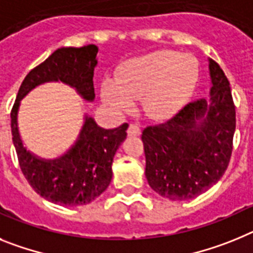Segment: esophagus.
<instances>
[{
  "label": "esophagus",
  "instance_id": "esophagus-1",
  "mask_svg": "<svg viewBox=\"0 0 253 253\" xmlns=\"http://www.w3.org/2000/svg\"><path fill=\"white\" fill-rule=\"evenodd\" d=\"M127 133H128V136H139L141 133V128H140L139 125L131 124L127 128Z\"/></svg>",
  "mask_w": 253,
  "mask_h": 253
}]
</instances>
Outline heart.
<instances>
[{"label": "heart", "mask_w": 253, "mask_h": 253, "mask_svg": "<svg viewBox=\"0 0 253 253\" xmlns=\"http://www.w3.org/2000/svg\"><path fill=\"white\" fill-rule=\"evenodd\" d=\"M199 80V62L191 54L159 50L125 61L116 79L102 83L100 95L117 113H126L142 98L149 118L168 120L187 102Z\"/></svg>", "instance_id": "heart-1"}]
</instances>
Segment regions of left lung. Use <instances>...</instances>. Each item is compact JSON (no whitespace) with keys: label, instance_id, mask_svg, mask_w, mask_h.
<instances>
[{"label":"left lung","instance_id":"1","mask_svg":"<svg viewBox=\"0 0 253 253\" xmlns=\"http://www.w3.org/2000/svg\"><path fill=\"white\" fill-rule=\"evenodd\" d=\"M210 98L188 103L163 124L142 131L149 186L160 196L184 201L199 196L223 177L236 131L229 81L209 58Z\"/></svg>","mask_w":253,"mask_h":253}]
</instances>
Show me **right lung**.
Returning a JSON list of instances; mask_svg holds the SVG:
<instances>
[{
	"instance_id": "add662e5",
	"label": "right lung",
	"mask_w": 253,
	"mask_h": 253,
	"mask_svg": "<svg viewBox=\"0 0 253 253\" xmlns=\"http://www.w3.org/2000/svg\"><path fill=\"white\" fill-rule=\"evenodd\" d=\"M98 47L94 44L58 48L44 62L26 75L11 111V132L21 172L43 199L62 206H80L99 197L111 183L114 154L126 139L128 125L105 129L85 116L79 137L66 154L42 159L24 146L17 127V112L26 94L38 85L61 81L75 87L79 95L93 102L94 69Z\"/></svg>"
}]
</instances>
